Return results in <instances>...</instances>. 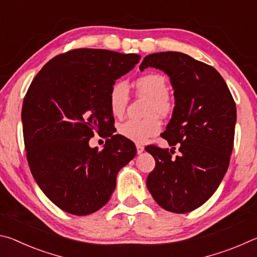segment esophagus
<instances>
[{
	"mask_svg": "<svg viewBox=\"0 0 257 257\" xmlns=\"http://www.w3.org/2000/svg\"><path fill=\"white\" fill-rule=\"evenodd\" d=\"M136 149H137V153L138 154H141V153H143V152H144V146H143L142 144H137L136 145Z\"/></svg>",
	"mask_w": 257,
	"mask_h": 257,
	"instance_id": "obj_1",
	"label": "esophagus"
}]
</instances>
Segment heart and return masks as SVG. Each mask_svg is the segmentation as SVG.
Returning a JSON list of instances; mask_svg holds the SVG:
<instances>
[{
	"label": "heart",
	"instance_id": "obj_1",
	"mask_svg": "<svg viewBox=\"0 0 257 257\" xmlns=\"http://www.w3.org/2000/svg\"><path fill=\"white\" fill-rule=\"evenodd\" d=\"M135 86L138 94L149 97L145 116L141 120H127L120 123L121 136L137 144H143L158 135L162 127L161 116H169L175 112L176 101L168 92L167 78L158 72H147L139 76ZM129 101L128 84L123 80L113 82L108 90V105L113 115H122Z\"/></svg>",
	"mask_w": 257,
	"mask_h": 257
}]
</instances>
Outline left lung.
Wrapping results in <instances>:
<instances>
[{"instance_id":"left-lung-1","label":"left lung","mask_w":257,"mask_h":257,"mask_svg":"<svg viewBox=\"0 0 257 257\" xmlns=\"http://www.w3.org/2000/svg\"><path fill=\"white\" fill-rule=\"evenodd\" d=\"M149 67L170 77L176 108L162 135L172 149L146 147L155 160L146 186L164 210L188 213L214 194L228 170L236 103L220 73L189 55L180 52L150 54L139 69ZM176 146L181 153L173 157Z\"/></svg>"}]
</instances>
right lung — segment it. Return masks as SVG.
I'll return each instance as SVG.
<instances>
[{"mask_svg":"<svg viewBox=\"0 0 257 257\" xmlns=\"http://www.w3.org/2000/svg\"><path fill=\"white\" fill-rule=\"evenodd\" d=\"M141 60L138 54L75 49L50 60L34 78L21 111L26 156L52 203L73 215L108 202L116 175L136 155L133 142L112 135L90 149L94 133L110 134L108 90Z\"/></svg>","mask_w":257,"mask_h":257,"instance_id":"add662e5","label":"right lung"}]
</instances>
